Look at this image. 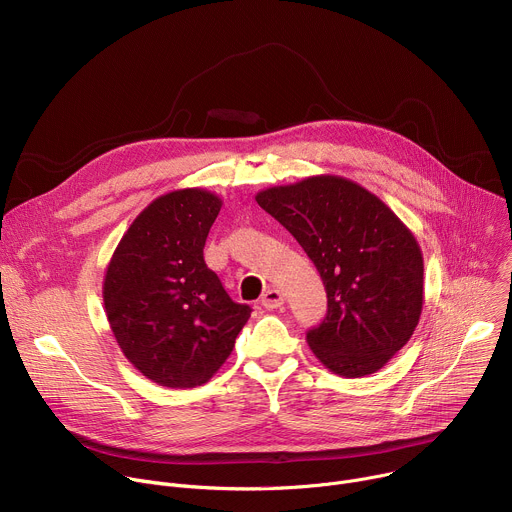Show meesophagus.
<instances>
[{"label": "esophagus", "instance_id": "esophagus-1", "mask_svg": "<svg viewBox=\"0 0 512 512\" xmlns=\"http://www.w3.org/2000/svg\"><path fill=\"white\" fill-rule=\"evenodd\" d=\"M261 306L265 310H275V308L283 306V294H281L279 289H275V287L267 289L265 294H263V298H261Z\"/></svg>", "mask_w": 512, "mask_h": 512}]
</instances>
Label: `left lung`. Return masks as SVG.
I'll use <instances>...</instances> for the list:
<instances>
[{
	"mask_svg": "<svg viewBox=\"0 0 512 512\" xmlns=\"http://www.w3.org/2000/svg\"><path fill=\"white\" fill-rule=\"evenodd\" d=\"M316 265L328 314L306 340L344 379L383 369L415 332L423 308V253L401 218L373 192L334 176L255 194Z\"/></svg>",
	"mask_w": 512,
	"mask_h": 512,
	"instance_id": "obj_1",
	"label": "left lung"
}]
</instances>
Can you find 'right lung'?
<instances>
[{"label":"right lung","instance_id":"1","mask_svg":"<svg viewBox=\"0 0 512 512\" xmlns=\"http://www.w3.org/2000/svg\"><path fill=\"white\" fill-rule=\"evenodd\" d=\"M221 206V196L204 188L158 196L135 216L105 269L111 332L133 367L162 387L208 383L251 316L204 263Z\"/></svg>","mask_w":512,"mask_h":512}]
</instances>
